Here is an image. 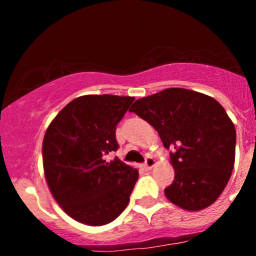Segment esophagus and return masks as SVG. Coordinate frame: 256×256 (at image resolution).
<instances>
[{"label":"esophagus","mask_w":256,"mask_h":256,"mask_svg":"<svg viewBox=\"0 0 256 256\" xmlns=\"http://www.w3.org/2000/svg\"><path fill=\"white\" fill-rule=\"evenodd\" d=\"M144 168L146 170H151L152 167L154 166V160L152 158L151 156H148V157H146V160H144Z\"/></svg>","instance_id":"34e87169"}]
</instances>
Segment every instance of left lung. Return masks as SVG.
Instances as JSON below:
<instances>
[{
  "instance_id": "obj_1",
  "label": "left lung",
  "mask_w": 256,
  "mask_h": 256,
  "mask_svg": "<svg viewBox=\"0 0 256 256\" xmlns=\"http://www.w3.org/2000/svg\"><path fill=\"white\" fill-rule=\"evenodd\" d=\"M154 126L170 151L174 180L164 188L174 204L207 208L226 188L236 160V132L224 108L193 90L170 88L130 109Z\"/></svg>"
}]
</instances>
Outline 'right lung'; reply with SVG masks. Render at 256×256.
Returning <instances> with one entry per match:
<instances>
[{
    "mask_svg": "<svg viewBox=\"0 0 256 256\" xmlns=\"http://www.w3.org/2000/svg\"><path fill=\"white\" fill-rule=\"evenodd\" d=\"M135 98L84 95L69 102L49 125L43 164L52 194L68 216L88 226H104L130 202L138 171L115 157L116 125Z\"/></svg>",
    "mask_w": 256,
    "mask_h": 256,
    "instance_id": "obj_1",
    "label": "right lung"
}]
</instances>
